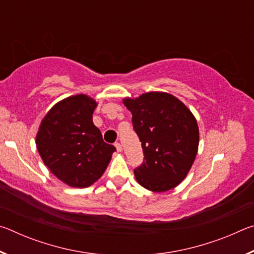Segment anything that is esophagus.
Listing matches in <instances>:
<instances>
[{
    "label": "esophagus",
    "mask_w": 254,
    "mask_h": 254,
    "mask_svg": "<svg viewBox=\"0 0 254 254\" xmlns=\"http://www.w3.org/2000/svg\"><path fill=\"white\" fill-rule=\"evenodd\" d=\"M115 148H117L118 152H121L122 150H123V148H122V144H121V143H119V142L115 143Z\"/></svg>",
    "instance_id": "1"
}]
</instances>
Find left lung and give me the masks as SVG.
I'll use <instances>...</instances> for the list:
<instances>
[{"label":"left lung","mask_w":254,"mask_h":254,"mask_svg":"<svg viewBox=\"0 0 254 254\" xmlns=\"http://www.w3.org/2000/svg\"><path fill=\"white\" fill-rule=\"evenodd\" d=\"M122 102L132 113L145 159L134 169L136 182L153 192L177 187L198 151L199 130L194 114L177 97L165 92H148Z\"/></svg>","instance_id":"obj_1"}]
</instances>
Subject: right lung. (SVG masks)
I'll list each match as a JSON object with an SVG mask.
<instances>
[{
    "label": "right lung",
    "mask_w": 254,
    "mask_h": 254,
    "mask_svg": "<svg viewBox=\"0 0 254 254\" xmlns=\"http://www.w3.org/2000/svg\"><path fill=\"white\" fill-rule=\"evenodd\" d=\"M97 102L86 94L64 98L51 107L38 128V152L51 174L74 188L100 179L115 151L93 123Z\"/></svg>",
    "instance_id": "1"
}]
</instances>
